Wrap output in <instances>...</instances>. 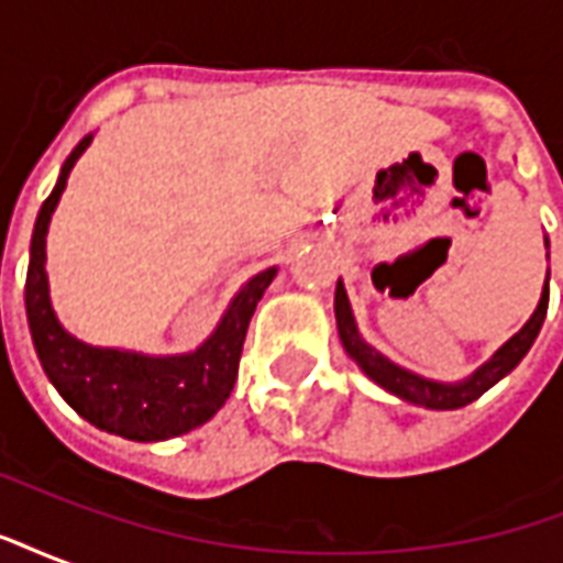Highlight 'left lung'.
<instances>
[{
    "label": "left lung",
    "instance_id": "8db88e82",
    "mask_svg": "<svg viewBox=\"0 0 563 563\" xmlns=\"http://www.w3.org/2000/svg\"><path fill=\"white\" fill-rule=\"evenodd\" d=\"M545 244H549V241H545ZM545 307H549V277H545L540 305L533 310V317L521 325L519 334H512V338H509L483 367H476L467 379H461V383H434V379H424L419 377V374L404 371V367H398L395 362H389L386 355L377 353L371 343L362 341V334L355 329L353 307H350V298H346V289H343L341 280H338V292H334V317H338L341 343L343 350L355 358V365L362 367L367 377L374 379L377 386H383L386 391L398 395L404 401L428 407V410H459V407H467V404L476 401L483 391H488L495 383H500V379L507 377L509 371L528 355L533 341H537V334L543 329Z\"/></svg>",
    "mask_w": 563,
    "mask_h": 563
}]
</instances>
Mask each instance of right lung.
<instances>
[{"label":"right lung","instance_id":"right-lung-1","mask_svg":"<svg viewBox=\"0 0 563 563\" xmlns=\"http://www.w3.org/2000/svg\"><path fill=\"white\" fill-rule=\"evenodd\" d=\"M90 141L92 135H87L68 153L54 192L44 198L35 220L30 271H26V319H30L32 343L56 391L87 422L108 434H120L139 443L168 440L208 422L232 395L250 319L277 268L256 274L234 295L217 331L196 353L141 355L126 350H102L71 338L59 325L51 307L44 238H47L51 213L66 189L68 172L75 168L80 153L90 147Z\"/></svg>","mask_w":563,"mask_h":563}]
</instances>
